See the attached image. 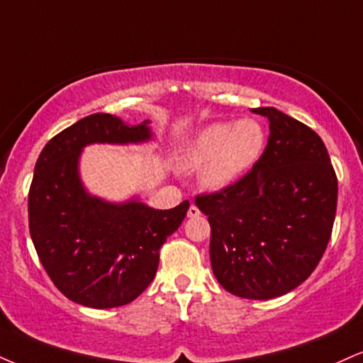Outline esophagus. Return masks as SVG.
I'll return each mask as SVG.
<instances>
[{
    "instance_id": "1",
    "label": "esophagus",
    "mask_w": 363,
    "mask_h": 363,
    "mask_svg": "<svg viewBox=\"0 0 363 363\" xmlns=\"http://www.w3.org/2000/svg\"><path fill=\"white\" fill-rule=\"evenodd\" d=\"M199 215H201V211L198 209V206H194V204H191L189 209H187V216H189V218H196V216H199Z\"/></svg>"
}]
</instances>
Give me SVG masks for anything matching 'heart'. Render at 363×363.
Masks as SVG:
<instances>
[{
    "label": "heart",
    "mask_w": 363,
    "mask_h": 363,
    "mask_svg": "<svg viewBox=\"0 0 363 363\" xmlns=\"http://www.w3.org/2000/svg\"><path fill=\"white\" fill-rule=\"evenodd\" d=\"M265 147V130L253 118L237 123H213L186 143L182 162L201 169V182L221 191L238 181L259 160Z\"/></svg>",
    "instance_id": "obj_1"
}]
</instances>
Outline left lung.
<instances>
[{
    "mask_svg": "<svg viewBox=\"0 0 363 363\" xmlns=\"http://www.w3.org/2000/svg\"><path fill=\"white\" fill-rule=\"evenodd\" d=\"M269 142L250 172L196 198L211 226L209 259L218 282L245 299H272L311 276L328 245L338 181L314 130L276 108Z\"/></svg>",
    "mask_w": 363,
    "mask_h": 363,
    "instance_id": "obj_1",
    "label": "left lung"
}]
</instances>
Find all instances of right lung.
Instances as JSON below:
<instances>
[{
    "mask_svg": "<svg viewBox=\"0 0 363 363\" xmlns=\"http://www.w3.org/2000/svg\"><path fill=\"white\" fill-rule=\"evenodd\" d=\"M148 123L89 115L49 140L35 164L28 193L32 242L57 289L82 306L118 308L137 299L154 281L160 247L189 209V201L172 209H154L138 199L108 203L82 186V148L148 142Z\"/></svg>",
    "mask_w": 363,
    "mask_h": 363,
    "instance_id": "right-lung-1",
    "label": "right lung"
}]
</instances>
